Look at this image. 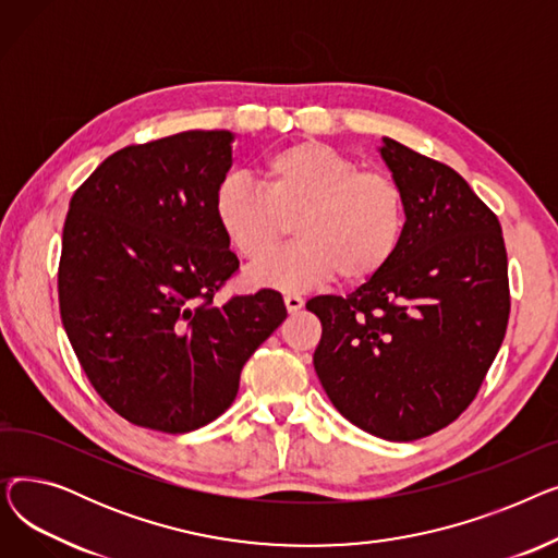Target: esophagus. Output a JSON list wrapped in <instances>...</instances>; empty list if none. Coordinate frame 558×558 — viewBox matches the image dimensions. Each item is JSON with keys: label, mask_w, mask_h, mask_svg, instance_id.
<instances>
[{"label": "esophagus", "mask_w": 558, "mask_h": 558, "mask_svg": "<svg viewBox=\"0 0 558 558\" xmlns=\"http://www.w3.org/2000/svg\"><path fill=\"white\" fill-rule=\"evenodd\" d=\"M284 305H287V312L289 314H296L303 310L305 301L299 296V294H284Z\"/></svg>", "instance_id": "obj_1"}]
</instances>
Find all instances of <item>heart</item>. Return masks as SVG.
Instances as JSON below:
<instances>
[{"label": "heart", "instance_id": "1", "mask_svg": "<svg viewBox=\"0 0 558 558\" xmlns=\"http://www.w3.org/2000/svg\"><path fill=\"white\" fill-rule=\"evenodd\" d=\"M259 187L226 179L215 217L228 244L246 262L270 254L294 222L300 240L251 271L276 289H307L375 278L396 257L407 230V196L396 175L360 165L332 146L301 140L262 160Z\"/></svg>", "mask_w": 558, "mask_h": 558}]
</instances>
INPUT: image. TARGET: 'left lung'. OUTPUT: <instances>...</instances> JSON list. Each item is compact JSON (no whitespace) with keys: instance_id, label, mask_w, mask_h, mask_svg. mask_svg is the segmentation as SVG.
I'll use <instances>...</instances> for the list:
<instances>
[{"instance_id":"obj_1","label":"left lung","mask_w":558,"mask_h":558,"mask_svg":"<svg viewBox=\"0 0 558 558\" xmlns=\"http://www.w3.org/2000/svg\"><path fill=\"white\" fill-rule=\"evenodd\" d=\"M407 196V230L385 271L353 294L316 296L324 335L314 368L357 427L416 441L471 404L509 324L500 221L461 175L385 137L379 149Z\"/></svg>"}]
</instances>
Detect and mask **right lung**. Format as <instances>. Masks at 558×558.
Wrapping results in <instances>:
<instances>
[{"label":"right lung","mask_w":558,"mask_h":558,"mask_svg":"<svg viewBox=\"0 0 558 558\" xmlns=\"http://www.w3.org/2000/svg\"><path fill=\"white\" fill-rule=\"evenodd\" d=\"M230 131H185L108 156L74 192L58 305L83 373L137 427L183 434L232 404L282 324L274 289L217 303L240 269L215 217Z\"/></svg>","instance_id":"right-lung-1"}]
</instances>
